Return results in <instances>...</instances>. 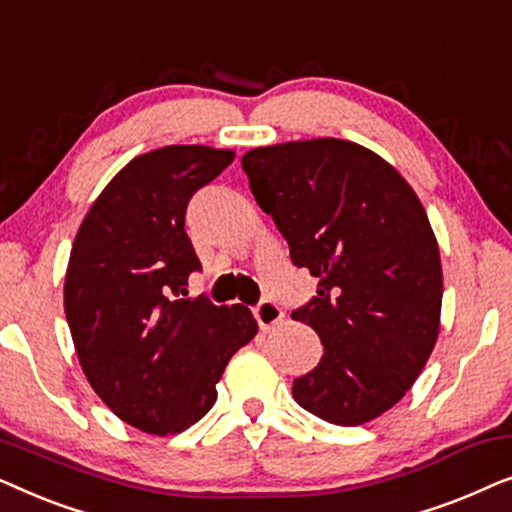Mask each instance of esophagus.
Listing matches in <instances>:
<instances>
[{
    "label": "esophagus",
    "mask_w": 512,
    "mask_h": 512,
    "mask_svg": "<svg viewBox=\"0 0 512 512\" xmlns=\"http://www.w3.org/2000/svg\"><path fill=\"white\" fill-rule=\"evenodd\" d=\"M254 317L258 321V326H261L263 331H268V328H272L284 319V312L282 307L272 303V300H261V303L254 307Z\"/></svg>",
    "instance_id": "34e87169"
}]
</instances>
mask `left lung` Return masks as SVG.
<instances>
[{
  "label": "left lung",
  "mask_w": 512,
  "mask_h": 512,
  "mask_svg": "<svg viewBox=\"0 0 512 512\" xmlns=\"http://www.w3.org/2000/svg\"><path fill=\"white\" fill-rule=\"evenodd\" d=\"M242 170L258 207L319 279L291 317L324 356L293 380L300 408L338 426L380 417L405 396L440 331L443 268L429 216L408 181L345 139L258 146Z\"/></svg>",
  "instance_id": "1"
}]
</instances>
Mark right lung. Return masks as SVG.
<instances>
[{"instance_id": "obj_1", "label": "right lung", "mask_w": 512, "mask_h": 512, "mask_svg": "<svg viewBox=\"0 0 512 512\" xmlns=\"http://www.w3.org/2000/svg\"><path fill=\"white\" fill-rule=\"evenodd\" d=\"M235 153L163 146L137 156L88 209L65 277V314L95 394L139 431L179 433L212 410L230 356L258 333L244 305L186 296L200 261L186 207Z\"/></svg>"}]
</instances>
